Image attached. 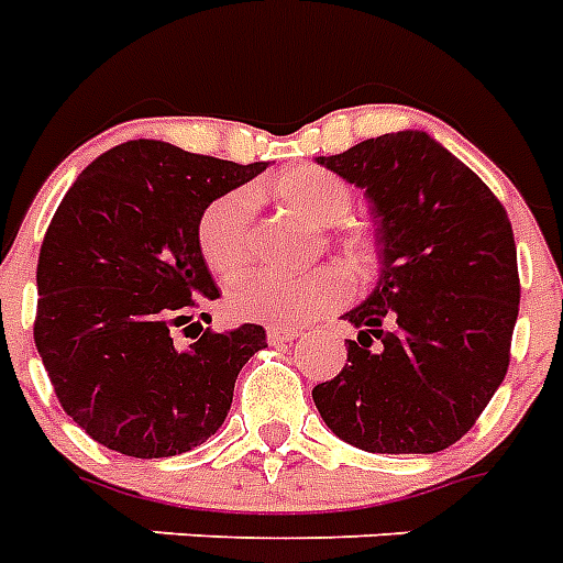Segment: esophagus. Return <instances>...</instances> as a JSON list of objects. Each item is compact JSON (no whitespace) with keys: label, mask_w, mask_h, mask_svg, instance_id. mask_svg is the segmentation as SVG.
Listing matches in <instances>:
<instances>
[{"label":"esophagus","mask_w":563,"mask_h":563,"mask_svg":"<svg viewBox=\"0 0 563 563\" xmlns=\"http://www.w3.org/2000/svg\"><path fill=\"white\" fill-rule=\"evenodd\" d=\"M265 333H268V342H272V344H286V342H295L300 330H298V327L272 324L268 330H265Z\"/></svg>","instance_id":"esophagus-1"}]
</instances>
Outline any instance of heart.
Masks as SVG:
<instances>
[{
	"mask_svg": "<svg viewBox=\"0 0 563 563\" xmlns=\"http://www.w3.org/2000/svg\"><path fill=\"white\" fill-rule=\"evenodd\" d=\"M268 195L300 219L330 228L351 212L353 187L324 166H291L268 184ZM335 245L353 274H368L376 260L374 236L362 221L335 230ZM251 201L245 192L219 195L198 219V251L216 277H236L247 265ZM347 295V280L333 265L309 272H260L228 291V312L242 321L300 324L335 309Z\"/></svg>",
	"mask_w": 563,
	"mask_h": 563,
	"instance_id": "obj_1",
	"label": "heart"
}]
</instances>
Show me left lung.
<instances>
[{
    "mask_svg": "<svg viewBox=\"0 0 563 563\" xmlns=\"http://www.w3.org/2000/svg\"><path fill=\"white\" fill-rule=\"evenodd\" d=\"M318 163L365 189L379 280L344 312L360 335L312 400L365 453H441L476 423L511 360L520 277L506 207L423 131Z\"/></svg>",
    "mask_w": 563,
    "mask_h": 563,
    "instance_id": "8db88e82",
    "label": "left lung"
}]
</instances>
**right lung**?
I'll return each instance as SVG.
<instances>
[{"instance_id": "1", "label": "right lung", "mask_w": 563, "mask_h": 563, "mask_svg": "<svg viewBox=\"0 0 563 563\" xmlns=\"http://www.w3.org/2000/svg\"><path fill=\"white\" fill-rule=\"evenodd\" d=\"M265 166L131 140L64 195L40 247L34 344L64 411L92 441L166 459L224 423L239 371L268 347L265 330H203L189 347L175 335L219 298L198 251L203 207Z\"/></svg>"}]
</instances>
